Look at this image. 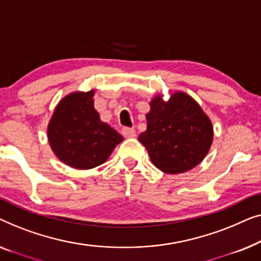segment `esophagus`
Returning <instances> with one entry per match:
<instances>
[{"label":"esophagus","mask_w":261,"mask_h":261,"mask_svg":"<svg viewBox=\"0 0 261 261\" xmlns=\"http://www.w3.org/2000/svg\"><path fill=\"white\" fill-rule=\"evenodd\" d=\"M122 134L124 137H126V138L136 137V130L134 129V127H123Z\"/></svg>","instance_id":"1"}]
</instances>
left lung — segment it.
Instances as JSON below:
<instances>
[{
    "instance_id": "obj_1",
    "label": "left lung",
    "mask_w": 261,
    "mask_h": 261,
    "mask_svg": "<svg viewBox=\"0 0 261 261\" xmlns=\"http://www.w3.org/2000/svg\"><path fill=\"white\" fill-rule=\"evenodd\" d=\"M150 106L146 131L138 139L148 150L151 162L168 174L196 167L213 142L212 123L199 104L186 93L177 92L168 102L161 95L155 97Z\"/></svg>"
}]
</instances>
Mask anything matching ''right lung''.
Segmentation results:
<instances>
[{"label":"right lung","instance_id":"1","mask_svg":"<svg viewBox=\"0 0 261 261\" xmlns=\"http://www.w3.org/2000/svg\"><path fill=\"white\" fill-rule=\"evenodd\" d=\"M93 91L67 95L57 106L48 125V141L58 159L76 169L100 166L123 137L99 118Z\"/></svg>","mask_w":261,"mask_h":261}]
</instances>
